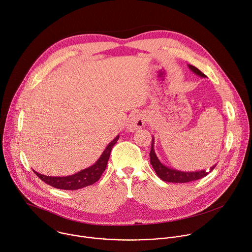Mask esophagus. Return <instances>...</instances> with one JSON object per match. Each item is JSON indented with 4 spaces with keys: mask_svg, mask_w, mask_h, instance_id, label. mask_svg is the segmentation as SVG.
Returning <instances> with one entry per match:
<instances>
[{
    "mask_svg": "<svg viewBox=\"0 0 252 252\" xmlns=\"http://www.w3.org/2000/svg\"><path fill=\"white\" fill-rule=\"evenodd\" d=\"M145 125V117L142 113H135L133 114L127 124V130L130 132L137 131L141 129Z\"/></svg>",
    "mask_w": 252,
    "mask_h": 252,
    "instance_id": "esophagus-1",
    "label": "esophagus"
}]
</instances>
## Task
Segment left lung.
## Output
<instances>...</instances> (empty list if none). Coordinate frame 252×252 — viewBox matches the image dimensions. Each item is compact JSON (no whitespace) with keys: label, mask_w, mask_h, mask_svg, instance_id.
Listing matches in <instances>:
<instances>
[{"label":"left lung","mask_w":252,"mask_h":252,"mask_svg":"<svg viewBox=\"0 0 252 252\" xmlns=\"http://www.w3.org/2000/svg\"><path fill=\"white\" fill-rule=\"evenodd\" d=\"M188 66L196 75H198L200 77H204V78L207 77L202 71H200L199 69H197L196 67H194L193 65L189 64ZM154 143H155V138L153 136L152 137V146H151V151H150V163H151V165H152V167L154 168L157 176L161 180H163L164 182H169V183H189V182H191V181H195V180L202 179L203 177L207 176L217 166V164L214 165L213 167H211V169L209 171H207V170H200V171H194V172L181 171V170H177V169H174V168H171V167H167L157 157L156 152H155V149H154Z\"/></svg>","instance_id":"8db88e82"}]
</instances>
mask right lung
Listing matches in <instances>:
<instances>
[{
    "label": "right lung",
    "mask_w": 252,
    "mask_h": 252,
    "mask_svg": "<svg viewBox=\"0 0 252 252\" xmlns=\"http://www.w3.org/2000/svg\"><path fill=\"white\" fill-rule=\"evenodd\" d=\"M119 139V135H117L105 148L103 151V153L101 156L99 157V159L90 167L76 173L70 176L66 177H49L45 175H41L37 172H34V174L44 183L47 185L52 186L57 189H67V190H73V189H78L85 188L87 186L93 185L95 182H97L100 177H101L102 173L105 171L111 150L113 146L116 144V142Z\"/></svg>",
    "instance_id": "add662e5"
}]
</instances>
